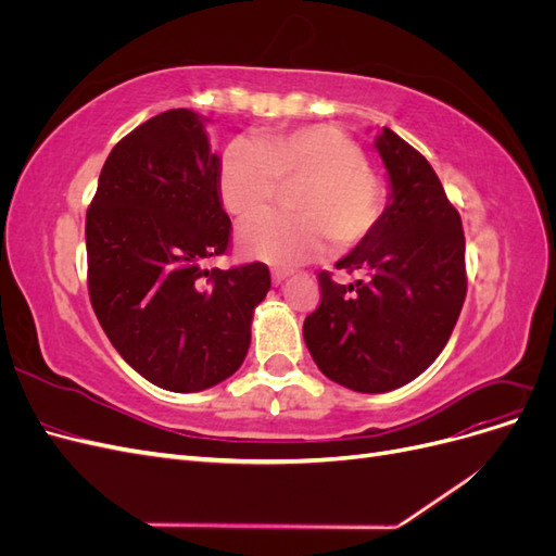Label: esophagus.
Here are the masks:
<instances>
[{
    "instance_id": "esophagus-1",
    "label": "esophagus",
    "mask_w": 556,
    "mask_h": 556,
    "mask_svg": "<svg viewBox=\"0 0 556 556\" xmlns=\"http://www.w3.org/2000/svg\"><path fill=\"white\" fill-rule=\"evenodd\" d=\"M288 278H290V271H285V268H274V271H271L274 285H282Z\"/></svg>"
}]
</instances>
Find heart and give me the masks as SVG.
<instances>
[{
  "label": "heart",
  "mask_w": 556,
  "mask_h": 556,
  "mask_svg": "<svg viewBox=\"0 0 556 556\" xmlns=\"http://www.w3.org/2000/svg\"><path fill=\"white\" fill-rule=\"evenodd\" d=\"M278 185H296L290 197L294 215L262 213L237 237L241 255L274 266L308 262L329 241L336 248L357 245L371 237L384 211L382 180L366 164L364 150L331 125L227 146L217 192L231 215L260 213L276 197Z\"/></svg>",
  "instance_id": "obj_1"
}]
</instances>
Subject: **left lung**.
Instances as JSON below:
<instances>
[{"instance_id": "left-lung-1", "label": "left lung", "mask_w": 556, "mask_h": 556, "mask_svg": "<svg viewBox=\"0 0 556 556\" xmlns=\"http://www.w3.org/2000/svg\"><path fill=\"white\" fill-rule=\"evenodd\" d=\"M378 155L390 199L378 227L336 268L350 285L319 274L323 301L304 319V341L329 380L364 394L392 392L441 355L466 299L462 217L431 164L382 127Z\"/></svg>"}]
</instances>
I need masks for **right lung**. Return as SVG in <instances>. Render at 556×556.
<instances>
[{
	"instance_id": "right-lung-1",
	"label": "right lung",
	"mask_w": 556,
	"mask_h": 556,
	"mask_svg": "<svg viewBox=\"0 0 556 556\" xmlns=\"http://www.w3.org/2000/svg\"><path fill=\"white\" fill-rule=\"evenodd\" d=\"M206 117L172 109L115 143L86 217L88 290L121 357L169 392L239 371L252 313L271 290L262 262L204 268L229 245Z\"/></svg>"
}]
</instances>
